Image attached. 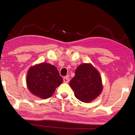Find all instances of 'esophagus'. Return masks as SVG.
Returning a JSON list of instances; mask_svg holds the SVG:
<instances>
[{
	"label": "esophagus",
	"mask_w": 135,
	"mask_h": 135,
	"mask_svg": "<svg viewBox=\"0 0 135 135\" xmlns=\"http://www.w3.org/2000/svg\"><path fill=\"white\" fill-rule=\"evenodd\" d=\"M63 81H64V82H65V83H68V82H69V77H68V76L64 77V78H63Z\"/></svg>",
	"instance_id": "esophagus-1"
}]
</instances>
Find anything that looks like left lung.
<instances>
[{
	"label": "left lung",
	"instance_id": "1",
	"mask_svg": "<svg viewBox=\"0 0 135 135\" xmlns=\"http://www.w3.org/2000/svg\"><path fill=\"white\" fill-rule=\"evenodd\" d=\"M69 85L74 91L75 97L84 103L93 101L103 90L100 74L90 64L79 66Z\"/></svg>",
	"mask_w": 135,
	"mask_h": 135
}]
</instances>
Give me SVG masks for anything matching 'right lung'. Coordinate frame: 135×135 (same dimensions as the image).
Listing matches in <instances>:
<instances>
[{"label": "right lung", "mask_w": 135, "mask_h": 135, "mask_svg": "<svg viewBox=\"0 0 135 135\" xmlns=\"http://www.w3.org/2000/svg\"><path fill=\"white\" fill-rule=\"evenodd\" d=\"M26 80L29 91L42 99L51 97L63 81L56 68L46 62L29 68Z\"/></svg>", "instance_id": "1"}]
</instances>
